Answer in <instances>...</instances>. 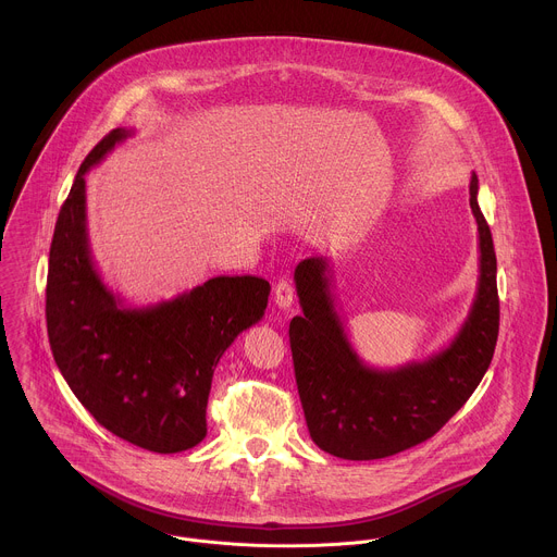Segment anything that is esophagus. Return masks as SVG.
Listing matches in <instances>:
<instances>
[{
    "instance_id": "esophagus-1",
    "label": "esophagus",
    "mask_w": 557,
    "mask_h": 557,
    "mask_svg": "<svg viewBox=\"0 0 557 557\" xmlns=\"http://www.w3.org/2000/svg\"><path fill=\"white\" fill-rule=\"evenodd\" d=\"M293 301H295V288H293L290 280L282 277V280L275 284V304H277L282 310H286V308L293 306Z\"/></svg>"
}]
</instances>
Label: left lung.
Instances as JSON below:
<instances>
[{"label":"left lung","mask_w":557,"mask_h":557,"mask_svg":"<svg viewBox=\"0 0 557 557\" xmlns=\"http://www.w3.org/2000/svg\"><path fill=\"white\" fill-rule=\"evenodd\" d=\"M469 207L479 224V286L449 346L394 370L363 363L348 342L326 258L301 260L295 288L304 314L290 320L295 381L314 445L346 460H374L432 438L483 381L498 342L496 251L471 174Z\"/></svg>","instance_id":"obj_1"}]
</instances>
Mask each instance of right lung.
<instances>
[{"label": "right lung", "mask_w": 557, "mask_h": 557, "mask_svg": "<svg viewBox=\"0 0 557 557\" xmlns=\"http://www.w3.org/2000/svg\"><path fill=\"white\" fill-rule=\"evenodd\" d=\"M129 134L116 127L88 153L59 211L46 284L48 339L70 389L106 430L176 454L207 436L213 370L233 339L262 320L271 284L220 275L143 308L125 306L106 286L90 253L86 174Z\"/></svg>", "instance_id": "right-lung-1"}]
</instances>
